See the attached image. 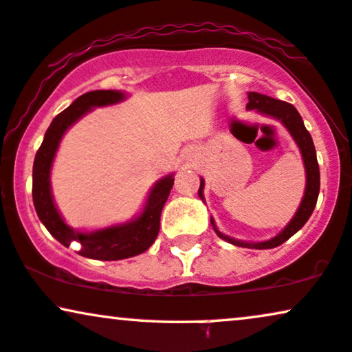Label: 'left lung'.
<instances>
[{
    "label": "left lung",
    "instance_id": "1",
    "mask_svg": "<svg viewBox=\"0 0 352 352\" xmlns=\"http://www.w3.org/2000/svg\"><path fill=\"white\" fill-rule=\"evenodd\" d=\"M247 110H255V112L266 115L284 124V128L291 133L292 140L296 141V144L299 146V151L302 154V161H304L305 167V191L302 201L297 208L294 217L289 221V224L284 228L278 235H274L273 239L265 240V242H245V240H237L229 237V235L222 234L217 229L214 219L211 217V226L217 234V237L226 240V242L232 243L237 247H245V248H256V250H265V248H274L281 243L286 242L287 239H291L297 230L304 228V224L309 221V217L312 216L315 204H317L318 193H320V168L317 162V153H315V146L312 141V136L307 131L304 122L299 112L296 110L294 105L287 104V102L273 99V97L260 94V92H248V104ZM204 180L199 179V190L198 197L204 201Z\"/></svg>",
    "mask_w": 352,
    "mask_h": 352
}]
</instances>
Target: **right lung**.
I'll return each instance as SVG.
<instances>
[{
  "instance_id": "obj_1",
  "label": "right lung",
  "mask_w": 352,
  "mask_h": 352,
  "mask_svg": "<svg viewBox=\"0 0 352 352\" xmlns=\"http://www.w3.org/2000/svg\"><path fill=\"white\" fill-rule=\"evenodd\" d=\"M124 99H126V92L122 91H91L78 97L68 109L53 118L34 161L32 198L38 219L58 242L68 247L73 240H76L81 243L79 255L94 258V260H123V258L140 255L148 250L157 239L162 208L173 185V173H168L153 185L143 211L136 217L122 224L96 229L91 232L73 229L66 224L63 216L58 211L52 195L50 173L65 133L79 118L92 112L96 107L115 105Z\"/></svg>"
}]
</instances>
